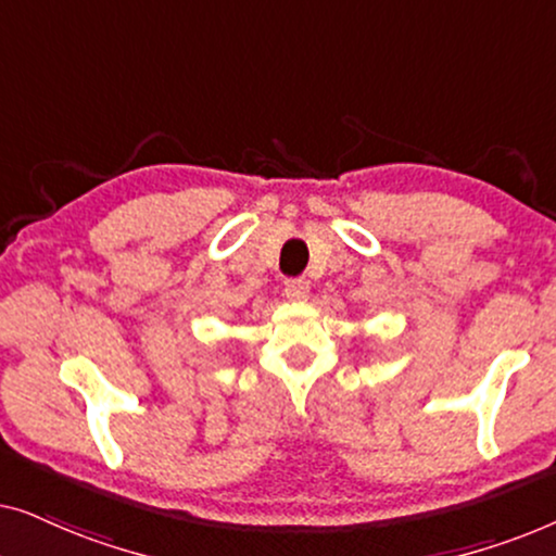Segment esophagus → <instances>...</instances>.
<instances>
[{
    "instance_id": "34e87169",
    "label": "esophagus",
    "mask_w": 556,
    "mask_h": 556,
    "mask_svg": "<svg viewBox=\"0 0 556 556\" xmlns=\"http://www.w3.org/2000/svg\"><path fill=\"white\" fill-rule=\"evenodd\" d=\"M308 293H311V288H308V283L303 278H293V280H286V286H283V295L288 301H293V303H303L308 299Z\"/></svg>"
}]
</instances>
